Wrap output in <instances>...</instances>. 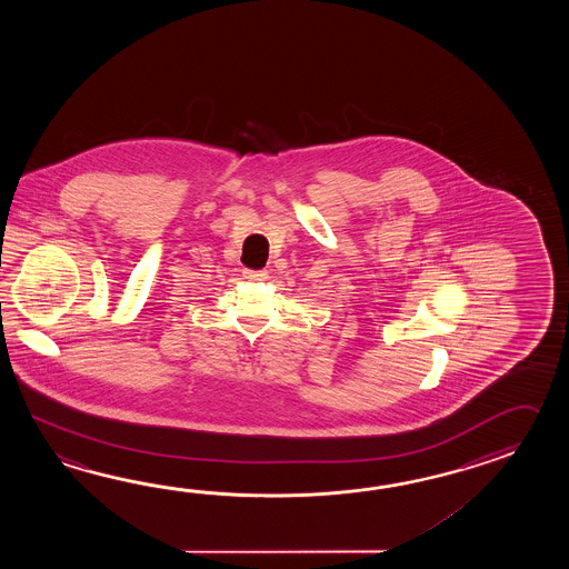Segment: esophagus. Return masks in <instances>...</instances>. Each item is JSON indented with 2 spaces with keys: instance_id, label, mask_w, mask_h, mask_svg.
Returning <instances> with one entry per match:
<instances>
[{
  "instance_id": "1",
  "label": "esophagus",
  "mask_w": 569,
  "mask_h": 569,
  "mask_svg": "<svg viewBox=\"0 0 569 569\" xmlns=\"http://www.w3.org/2000/svg\"><path fill=\"white\" fill-rule=\"evenodd\" d=\"M243 277L250 280L268 279L267 270H252V268H243Z\"/></svg>"
}]
</instances>
